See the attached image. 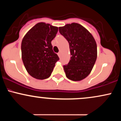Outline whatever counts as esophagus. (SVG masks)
Wrapping results in <instances>:
<instances>
[{"mask_svg":"<svg viewBox=\"0 0 121 121\" xmlns=\"http://www.w3.org/2000/svg\"><path fill=\"white\" fill-rule=\"evenodd\" d=\"M58 56H59V57H61V52H60L58 53Z\"/></svg>","mask_w":121,"mask_h":121,"instance_id":"34e87169","label":"esophagus"}]
</instances>
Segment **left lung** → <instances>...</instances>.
I'll return each mask as SVG.
<instances>
[{"instance_id":"1","label":"left lung","mask_w":121,"mask_h":121,"mask_svg":"<svg viewBox=\"0 0 121 121\" xmlns=\"http://www.w3.org/2000/svg\"><path fill=\"white\" fill-rule=\"evenodd\" d=\"M59 32L68 41L70 60L64 65L66 77L72 81L83 80L92 70L97 59V44L86 29L78 23L59 27Z\"/></svg>"}]
</instances>
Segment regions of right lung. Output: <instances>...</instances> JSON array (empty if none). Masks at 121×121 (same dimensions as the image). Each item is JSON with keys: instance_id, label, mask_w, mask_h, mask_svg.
Returning <instances> with one entry per match:
<instances>
[{"instance_id": "add662e5", "label": "right lung", "mask_w": 121, "mask_h": 121, "mask_svg": "<svg viewBox=\"0 0 121 121\" xmlns=\"http://www.w3.org/2000/svg\"><path fill=\"white\" fill-rule=\"evenodd\" d=\"M57 32L58 27L39 23L23 37L21 45L22 60L32 77L44 80L51 76L55 64L59 60L51 44Z\"/></svg>"}]
</instances>
